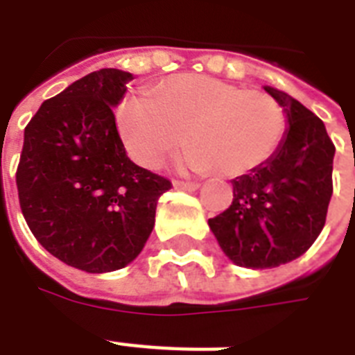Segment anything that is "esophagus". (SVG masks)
I'll return each mask as SVG.
<instances>
[{
  "instance_id": "obj_1",
  "label": "esophagus",
  "mask_w": 355,
  "mask_h": 355,
  "mask_svg": "<svg viewBox=\"0 0 355 355\" xmlns=\"http://www.w3.org/2000/svg\"><path fill=\"white\" fill-rule=\"evenodd\" d=\"M199 182H184V180H175L173 182V188L184 189V191H195V189H199Z\"/></svg>"
}]
</instances>
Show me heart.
Segmentation results:
<instances>
[{"label": "heart", "instance_id": "obj_1", "mask_svg": "<svg viewBox=\"0 0 355 355\" xmlns=\"http://www.w3.org/2000/svg\"><path fill=\"white\" fill-rule=\"evenodd\" d=\"M118 128L128 155L160 166L178 145L191 144L178 166L241 177L276 155L287 132L280 103L269 94L206 75H175L155 97L130 94L118 107Z\"/></svg>", "mask_w": 355, "mask_h": 355}]
</instances>
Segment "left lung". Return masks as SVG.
I'll return each instance as SVG.
<instances>
[{
	"label": "left lung",
	"instance_id": "obj_1",
	"mask_svg": "<svg viewBox=\"0 0 355 355\" xmlns=\"http://www.w3.org/2000/svg\"><path fill=\"white\" fill-rule=\"evenodd\" d=\"M265 92L286 112V138L267 164L234 178L232 205L208 219L227 258L247 269H272L302 256L324 228L334 191L336 147L324 123L286 92Z\"/></svg>",
	"mask_w": 355,
	"mask_h": 355
}]
</instances>
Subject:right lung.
Returning <instances> with one entry per match:
<instances>
[{
  "label": "right lung",
  "mask_w": 355,
  "mask_h": 355,
  "mask_svg": "<svg viewBox=\"0 0 355 355\" xmlns=\"http://www.w3.org/2000/svg\"><path fill=\"white\" fill-rule=\"evenodd\" d=\"M134 77L105 68L42 103L24 132L16 171L33 236L55 258L86 272L127 267L155 227L171 182L127 156L114 108Z\"/></svg>",
  "instance_id": "obj_1"
}]
</instances>
